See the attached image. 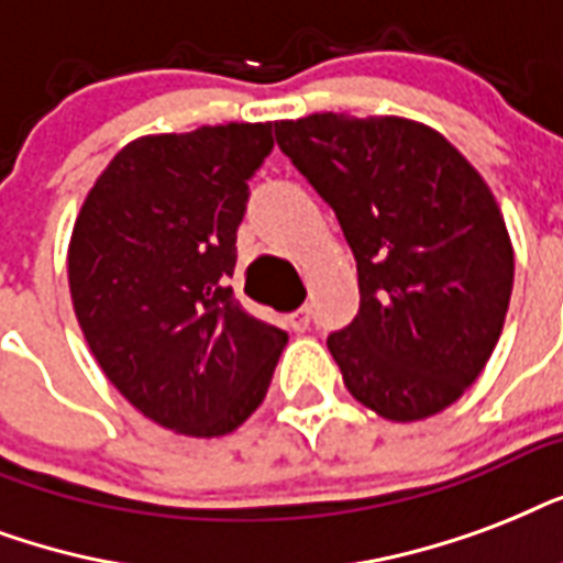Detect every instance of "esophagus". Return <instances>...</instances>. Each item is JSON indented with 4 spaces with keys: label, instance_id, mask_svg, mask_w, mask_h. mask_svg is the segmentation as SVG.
I'll return each instance as SVG.
<instances>
[{
    "label": "esophagus",
    "instance_id": "1",
    "mask_svg": "<svg viewBox=\"0 0 563 563\" xmlns=\"http://www.w3.org/2000/svg\"><path fill=\"white\" fill-rule=\"evenodd\" d=\"M290 325H294L296 331L308 329V325H311V308H308V305H302L299 311L290 313Z\"/></svg>",
    "mask_w": 563,
    "mask_h": 563
}]
</instances>
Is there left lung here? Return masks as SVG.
<instances>
[{"label": "left lung", "mask_w": 563, "mask_h": 563, "mask_svg": "<svg viewBox=\"0 0 563 563\" xmlns=\"http://www.w3.org/2000/svg\"><path fill=\"white\" fill-rule=\"evenodd\" d=\"M276 141L358 264V313L329 334L343 385L385 420L449 408L485 369L511 302L514 250L485 178L399 117L282 120Z\"/></svg>", "instance_id": "obj_1"}]
</instances>
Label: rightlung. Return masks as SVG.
<instances>
[{"instance_id": "right-lung-1", "label": "right lung", "mask_w": 563, "mask_h": 563, "mask_svg": "<svg viewBox=\"0 0 563 563\" xmlns=\"http://www.w3.org/2000/svg\"><path fill=\"white\" fill-rule=\"evenodd\" d=\"M273 123L129 143L96 178L69 241V294L108 382L164 429L220 438L267 396L287 334L229 287L250 178Z\"/></svg>"}]
</instances>
